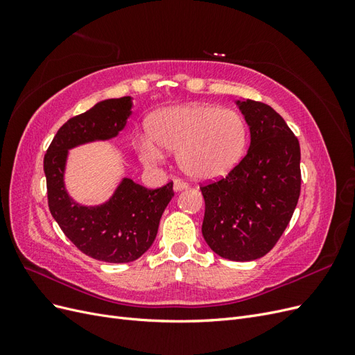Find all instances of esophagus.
<instances>
[{
    "mask_svg": "<svg viewBox=\"0 0 355 355\" xmlns=\"http://www.w3.org/2000/svg\"><path fill=\"white\" fill-rule=\"evenodd\" d=\"M189 185L187 184L185 180H182V179H179V178H176V179H173V188H175V191H182V189H187Z\"/></svg>",
    "mask_w": 355,
    "mask_h": 355,
    "instance_id": "34e87169",
    "label": "esophagus"
}]
</instances>
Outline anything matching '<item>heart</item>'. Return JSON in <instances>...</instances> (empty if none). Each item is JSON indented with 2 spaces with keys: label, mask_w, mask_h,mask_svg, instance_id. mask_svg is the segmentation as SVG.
Returning <instances> with one entry per match:
<instances>
[{
  "label": "heart",
  "mask_w": 355,
  "mask_h": 355,
  "mask_svg": "<svg viewBox=\"0 0 355 355\" xmlns=\"http://www.w3.org/2000/svg\"><path fill=\"white\" fill-rule=\"evenodd\" d=\"M149 135L137 141L145 164L164 159V149L178 151V164L194 179H216L239 163L245 146V123L234 110L207 103L175 106L158 112Z\"/></svg>",
  "instance_id": "b5f03b06"
}]
</instances>
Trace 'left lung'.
Segmentation results:
<instances>
[{
	"mask_svg": "<svg viewBox=\"0 0 355 355\" xmlns=\"http://www.w3.org/2000/svg\"><path fill=\"white\" fill-rule=\"evenodd\" d=\"M250 128V148L230 173L200 185L206 202L202 237L230 261L265 256L283 235L300 194V146L270 105L237 101Z\"/></svg>",
	"mask_w": 355,
	"mask_h": 355,
	"instance_id": "8db88e82",
	"label": "left lung"
}]
</instances>
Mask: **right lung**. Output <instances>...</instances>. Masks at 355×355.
Masks as SVG:
<instances>
[{"label": "right lung", "instance_id": "1", "mask_svg": "<svg viewBox=\"0 0 355 355\" xmlns=\"http://www.w3.org/2000/svg\"><path fill=\"white\" fill-rule=\"evenodd\" d=\"M130 114V96L96 103L59 128L44 155L51 216L78 250L93 259L111 263L133 262L153 245L161 214L175 196L173 182L148 189L125 178L110 201L85 207L68 196L63 173L68 149L115 137Z\"/></svg>", "mask_w": 355, "mask_h": 355}]
</instances>
